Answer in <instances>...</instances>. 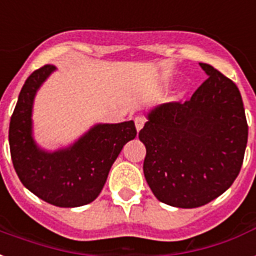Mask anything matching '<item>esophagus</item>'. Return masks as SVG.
I'll return each mask as SVG.
<instances>
[{
  "mask_svg": "<svg viewBox=\"0 0 256 256\" xmlns=\"http://www.w3.org/2000/svg\"><path fill=\"white\" fill-rule=\"evenodd\" d=\"M144 124H146V120H144V118H134V126H136V130H140L144 126Z\"/></svg>",
  "mask_w": 256,
  "mask_h": 256,
  "instance_id": "esophagus-1",
  "label": "esophagus"
}]
</instances>
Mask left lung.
I'll list each match as a JSON object with an SVG mask.
<instances>
[{"mask_svg": "<svg viewBox=\"0 0 256 256\" xmlns=\"http://www.w3.org/2000/svg\"><path fill=\"white\" fill-rule=\"evenodd\" d=\"M199 65L208 78L191 98L152 110L138 132L146 150V183L162 203L179 208L204 206L231 187L248 138L235 82L211 65Z\"/></svg>", "mask_w": 256, "mask_h": 256, "instance_id": "left-lung-1", "label": "left lung"}]
</instances>
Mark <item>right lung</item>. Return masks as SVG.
<instances>
[{
  "label": "right lung",
  "instance_id": "obj_1",
  "mask_svg": "<svg viewBox=\"0 0 256 256\" xmlns=\"http://www.w3.org/2000/svg\"><path fill=\"white\" fill-rule=\"evenodd\" d=\"M44 65L28 77L10 118L9 146L21 183L57 207H80L96 199L122 146L134 138V122L98 124L66 150L53 154L37 148L32 138V106L40 85L54 70Z\"/></svg>",
  "mask_w": 256,
  "mask_h": 256
}]
</instances>
